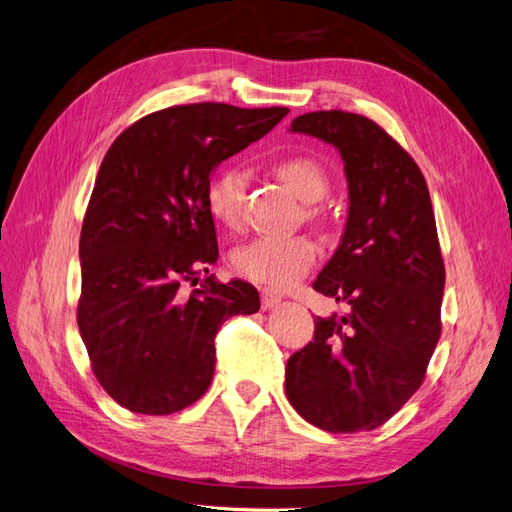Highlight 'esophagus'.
Instances as JSON below:
<instances>
[{
	"label": "esophagus",
	"mask_w": 512,
	"mask_h": 512,
	"mask_svg": "<svg viewBox=\"0 0 512 512\" xmlns=\"http://www.w3.org/2000/svg\"><path fill=\"white\" fill-rule=\"evenodd\" d=\"M260 297H262V307L265 309H273L282 303V294L273 288H262Z\"/></svg>",
	"instance_id": "esophagus-1"
}]
</instances>
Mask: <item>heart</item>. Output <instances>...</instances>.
<instances>
[{"label": "heart", "instance_id": "b5f03b06", "mask_svg": "<svg viewBox=\"0 0 512 512\" xmlns=\"http://www.w3.org/2000/svg\"><path fill=\"white\" fill-rule=\"evenodd\" d=\"M275 175L305 203H318L329 194V175L324 166L307 156H288L273 166ZM247 177L243 170L226 166L213 175L207 188V209L220 224L235 228L243 215ZM318 247L309 237L271 239L260 237L237 247L232 269L254 284L290 286L314 267Z\"/></svg>", "mask_w": 512, "mask_h": 512}]
</instances>
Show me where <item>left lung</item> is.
<instances>
[{
  "instance_id": "left-lung-1",
  "label": "left lung",
  "mask_w": 512,
  "mask_h": 512,
  "mask_svg": "<svg viewBox=\"0 0 512 512\" xmlns=\"http://www.w3.org/2000/svg\"><path fill=\"white\" fill-rule=\"evenodd\" d=\"M290 132L320 138L344 160L348 220L314 288L350 312L316 316L314 342L288 359L286 397L324 431H369L416 393L442 331L429 190L416 162L363 115L305 113Z\"/></svg>"
}]
</instances>
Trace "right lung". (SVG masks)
Returning a JSON list of instances; mask_svg holds the SVG:
<instances>
[{
	"instance_id": "obj_1",
	"label": "right lung",
	"mask_w": 512,
	"mask_h": 512,
	"mask_svg": "<svg viewBox=\"0 0 512 512\" xmlns=\"http://www.w3.org/2000/svg\"><path fill=\"white\" fill-rule=\"evenodd\" d=\"M288 108L200 102L164 108L106 151L83 220L76 322L91 369L119 406L173 414L209 389L215 333L256 314L258 290L209 275L218 237L207 209L213 170L273 130Z\"/></svg>"
}]
</instances>
